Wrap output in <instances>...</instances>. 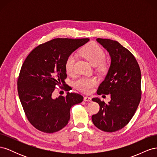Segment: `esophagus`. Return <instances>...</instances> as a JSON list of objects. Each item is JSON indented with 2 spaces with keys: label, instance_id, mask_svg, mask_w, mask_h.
I'll return each instance as SVG.
<instances>
[{
  "label": "esophagus",
  "instance_id": "obj_1",
  "mask_svg": "<svg viewBox=\"0 0 157 157\" xmlns=\"http://www.w3.org/2000/svg\"><path fill=\"white\" fill-rule=\"evenodd\" d=\"M84 100L85 101H92V98L88 97V96H85L84 98Z\"/></svg>",
  "mask_w": 157,
  "mask_h": 157
}]
</instances>
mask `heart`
I'll list each match as a JSON object with an SVG mask.
<instances>
[{"label": "heart", "mask_w": 157, "mask_h": 157, "mask_svg": "<svg viewBox=\"0 0 157 157\" xmlns=\"http://www.w3.org/2000/svg\"><path fill=\"white\" fill-rule=\"evenodd\" d=\"M80 53L92 65L96 66L98 69L103 70L107 67L105 52L96 42H90L84 46L80 50ZM75 61L76 56L74 54H70L66 59L65 68L68 74H74ZM98 83V80L96 77H82L75 80L74 86L80 92L88 94L92 92L94 87L96 86Z\"/></svg>", "instance_id": "1"}]
</instances>
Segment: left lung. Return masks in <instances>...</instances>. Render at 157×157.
Listing matches in <instances>:
<instances>
[{
  "label": "left lung",
  "instance_id": "8db88e82",
  "mask_svg": "<svg viewBox=\"0 0 157 157\" xmlns=\"http://www.w3.org/2000/svg\"><path fill=\"white\" fill-rule=\"evenodd\" d=\"M96 40L109 53L111 66L97 94H111L108 104L99 98L92 101L99 105V112L92 117L94 124L99 130L114 132L130 121L141 97V70L135 57L119 42L107 39Z\"/></svg>",
  "mask_w": 157,
  "mask_h": 157
}]
</instances>
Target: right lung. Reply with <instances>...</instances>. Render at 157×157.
<instances>
[{"label": "right lung", "instance_id": "right-lung-1", "mask_svg": "<svg viewBox=\"0 0 157 157\" xmlns=\"http://www.w3.org/2000/svg\"><path fill=\"white\" fill-rule=\"evenodd\" d=\"M89 40L52 39L36 46L25 59L17 78V92L27 119L36 129L48 134L61 130L70 119L71 108L83 101L81 95L74 92L56 99L52 94L57 86L69 91L64 81L65 60Z\"/></svg>", "mask_w": 157, "mask_h": 157}]
</instances>
